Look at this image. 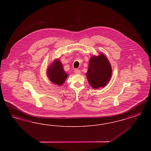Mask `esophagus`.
<instances>
[{
	"mask_svg": "<svg viewBox=\"0 0 151 151\" xmlns=\"http://www.w3.org/2000/svg\"><path fill=\"white\" fill-rule=\"evenodd\" d=\"M74 72L76 75H79L80 73V71L78 69H75V71H74Z\"/></svg>",
	"mask_w": 151,
	"mask_h": 151,
	"instance_id": "obj_1",
	"label": "esophagus"
}]
</instances>
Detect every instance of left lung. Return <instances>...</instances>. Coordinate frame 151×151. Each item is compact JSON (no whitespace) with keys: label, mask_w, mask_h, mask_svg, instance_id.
Masks as SVG:
<instances>
[{"label":"left lung","mask_w":151,"mask_h":151,"mask_svg":"<svg viewBox=\"0 0 151 151\" xmlns=\"http://www.w3.org/2000/svg\"><path fill=\"white\" fill-rule=\"evenodd\" d=\"M88 83L93 89L107 85L112 75V68L108 58L102 53L91 58L86 73Z\"/></svg>","instance_id":"1"}]
</instances>
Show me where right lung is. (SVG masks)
<instances>
[{
	"label": "right lung",
	"mask_w": 151,
	"mask_h": 151,
	"mask_svg": "<svg viewBox=\"0 0 151 151\" xmlns=\"http://www.w3.org/2000/svg\"><path fill=\"white\" fill-rule=\"evenodd\" d=\"M47 75L52 83L58 86L63 84L68 74L65 72L62 63L59 59L52 62L47 69Z\"/></svg>",
	"instance_id": "right-lung-1"
}]
</instances>
